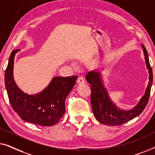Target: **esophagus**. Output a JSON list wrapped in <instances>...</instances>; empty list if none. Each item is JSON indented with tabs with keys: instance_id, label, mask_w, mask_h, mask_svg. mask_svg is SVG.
<instances>
[{
	"instance_id": "34e87169",
	"label": "esophagus",
	"mask_w": 155,
	"mask_h": 155,
	"mask_svg": "<svg viewBox=\"0 0 155 155\" xmlns=\"http://www.w3.org/2000/svg\"><path fill=\"white\" fill-rule=\"evenodd\" d=\"M77 84H84V78H83L82 77H79L78 78V79H77Z\"/></svg>"
}]
</instances>
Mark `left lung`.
Instances as JSON below:
<instances>
[{
	"mask_svg": "<svg viewBox=\"0 0 155 155\" xmlns=\"http://www.w3.org/2000/svg\"><path fill=\"white\" fill-rule=\"evenodd\" d=\"M143 48L144 55L147 69L149 72V83L146 88L145 95L140 101L130 110H121L110 99L107 89L102 80V76L98 71H91L87 74L86 79L91 84V102L93 114L100 123L108 126H119L131 120L142 113L149 100L150 90L153 80V74L150 64L147 51L145 47L141 44Z\"/></svg>",
	"mask_w": 155,
	"mask_h": 155,
	"instance_id": "obj_1",
	"label": "left lung"
}]
</instances>
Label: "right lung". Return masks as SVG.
<instances>
[{
	"label": "right lung",
	"mask_w": 155,
	"mask_h": 155,
	"mask_svg": "<svg viewBox=\"0 0 155 155\" xmlns=\"http://www.w3.org/2000/svg\"><path fill=\"white\" fill-rule=\"evenodd\" d=\"M19 50L12 51L5 72V84L13 110L22 120L42 126L58 123L65 112V99L78 78L55 77L41 92L29 95L17 86L13 77L14 58Z\"/></svg>",
	"instance_id": "obj_1"
}]
</instances>
